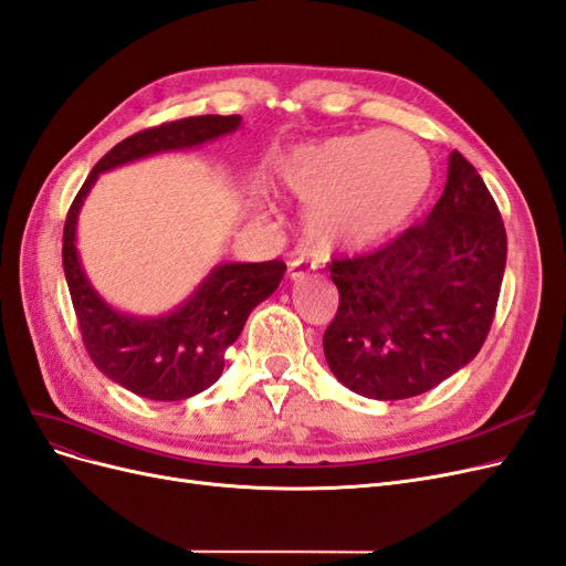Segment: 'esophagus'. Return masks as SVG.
<instances>
[{
	"mask_svg": "<svg viewBox=\"0 0 566 566\" xmlns=\"http://www.w3.org/2000/svg\"><path fill=\"white\" fill-rule=\"evenodd\" d=\"M314 269V262H308V260H304V258H297V260H292L290 264H287V279L290 281H300V279H304L308 271Z\"/></svg>",
	"mask_w": 566,
	"mask_h": 566,
	"instance_id": "esophagus-1",
	"label": "esophagus"
}]
</instances>
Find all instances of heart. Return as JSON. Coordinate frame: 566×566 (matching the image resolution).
Wrapping results in <instances>:
<instances>
[{
	"label": "heart",
	"mask_w": 566,
	"mask_h": 566,
	"mask_svg": "<svg viewBox=\"0 0 566 566\" xmlns=\"http://www.w3.org/2000/svg\"><path fill=\"white\" fill-rule=\"evenodd\" d=\"M271 178L308 203L311 245L363 250L391 237L417 210L431 185V159L407 133L369 130L290 149L271 166Z\"/></svg>",
	"instance_id": "b5f03b06"
}]
</instances>
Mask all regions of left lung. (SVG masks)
I'll use <instances>...</instances> for the list:
<instances>
[{
  "label": "left lung",
  "mask_w": 566,
  "mask_h": 566,
  "mask_svg": "<svg viewBox=\"0 0 566 566\" xmlns=\"http://www.w3.org/2000/svg\"><path fill=\"white\" fill-rule=\"evenodd\" d=\"M505 227L480 172L454 149L442 197L423 224L358 258L333 260L339 290L325 360L350 391L402 400L471 363L496 314Z\"/></svg>",
  "instance_id": "left-lung-1"
}]
</instances>
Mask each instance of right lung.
<instances>
[{
  "label": "right lung",
  "instance_id": "obj_1",
  "mask_svg": "<svg viewBox=\"0 0 566 566\" xmlns=\"http://www.w3.org/2000/svg\"><path fill=\"white\" fill-rule=\"evenodd\" d=\"M239 124V114H203L130 135L93 166L67 210L63 269L84 346L105 377L143 398L185 400L216 384L224 369V350L239 339L250 311L279 287L285 264L281 260L220 264L172 314L133 318L97 297L84 276L74 245L76 216L101 172L149 154L203 145L237 130Z\"/></svg>",
  "mask_w": 566,
  "mask_h": 566
}]
</instances>
